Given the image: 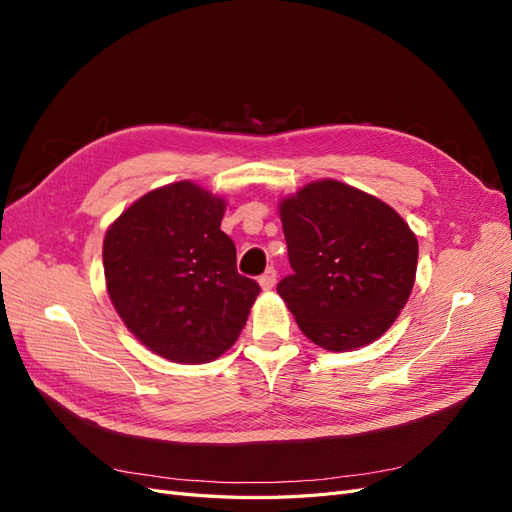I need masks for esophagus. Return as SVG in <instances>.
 Masks as SVG:
<instances>
[{"label":"esophagus","mask_w":512,"mask_h":512,"mask_svg":"<svg viewBox=\"0 0 512 512\" xmlns=\"http://www.w3.org/2000/svg\"><path fill=\"white\" fill-rule=\"evenodd\" d=\"M275 280H277V271L273 269V267H269L265 273L260 275V286H262V290H271L273 286H275Z\"/></svg>","instance_id":"34e87169"}]
</instances>
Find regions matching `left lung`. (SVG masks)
Returning a JSON list of instances; mask_svg holds the SVG:
<instances>
[{
  "label": "left lung",
  "instance_id": "1",
  "mask_svg": "<svg viewBox=\"0 0 512 512\" xmlns=\"http://www.w3.org/2000/svg\"><path fill=\"white\" fill-rule=\"evenodd\" d=\"M292 273L277 292L299 329L324 350L378 339L404 309L418 243L382 200L346 183L305 185L280 205Z\"/></svg>",
  "mask_w": 512,
  "mask_h": 512
}]
</instances>
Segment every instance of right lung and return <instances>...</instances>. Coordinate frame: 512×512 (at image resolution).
I'll return each instance as SVG.
<instances>
[{"label": "right lung", "mask_w": 512, "mask_h": 512, "mask_svg": "<svg viewBox=\"0 0 512 512\" xmlns=\"http://www.w3.org/2000/svg\"><path fill=\"white\" fill-rule=\"evenodd\" d=\"M224 200L190 181L138 198L108 228V297L126 327L175 363H209L237 342L260 286L237 271Z\"/></svg>", "instance_id": "1"}]
</instances>
